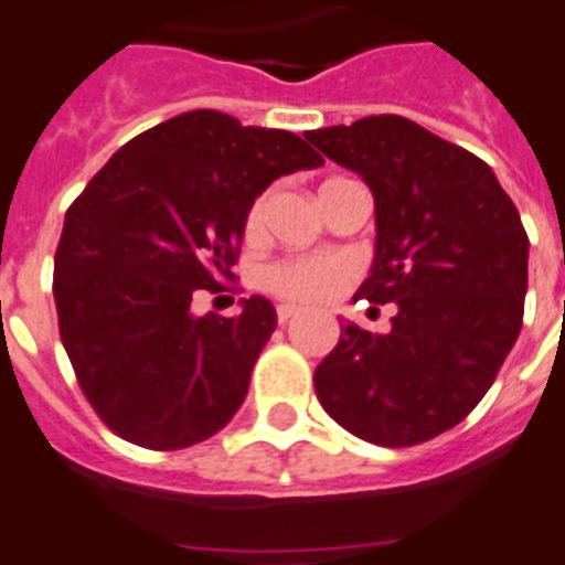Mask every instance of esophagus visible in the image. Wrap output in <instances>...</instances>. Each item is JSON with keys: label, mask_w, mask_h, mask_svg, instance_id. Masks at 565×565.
Instances as JSON below:
<instances>
[{"label": "esophagus", "mask_w": 565, "mask_h": 565, "mask_svg": "<svg viewBox=\"0 0 565 565\" xmlns=\"http://www.w3.org/2000/svg\"><path fill=\"white\" fill-rule=\"evenodd\" d=\"M295 315H297L295 306H277V320H279V323H288V320L295 318Z\"/></svg>", "instance_id": "esophagus-1"}]
</instances>
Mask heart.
Returning <instances> with one entry per match:
<instances>
[{"mask_svg": "<svg viewBox=\"0 0 565 565\" xmlns=\"http://www.w3.org/2000/svg\"><path fill=\"white\" fill-rule=\"evenodd\" d=\"M265 201H256L247 212L245 230L254 236L262 224ZM265 288L291 303H320L338 295L347 282V268L335 259H286L265 268Z\"/></svg>", "mask_w": 565, "mask_h": 565, "instance_id": "heart-1", "label": "heart"}]
</instances>
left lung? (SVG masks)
<instances>
[{
	"label": "left lung",
	"instance_id": "8db88e82",
	"mask_svg": "<svg viewBox=\"0 0 565 565\" xmlns=\"http://www.w3.org/2000/svg\"><path fill=\"white\" fill-rule=\"evenodd\" d=\"M306 139L373 192L376 256L355 300L396 306L385 335L341 329L315 370L318 399L367 444H426L481 403L516 344L522 218L484 160L394 113Z\"/></svg>",
	"mask_w": 565,
	"mask_h": 565
}]
</instances>
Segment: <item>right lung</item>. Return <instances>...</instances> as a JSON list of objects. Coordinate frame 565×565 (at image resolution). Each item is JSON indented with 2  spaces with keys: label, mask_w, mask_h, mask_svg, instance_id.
I'll return each instance as SVG.
<instances>
[{
  "label": "right lung",
  "mask_w": 565,
  "mask_h": 565,
  "mask_svg": "<svg viewBox=\"0 0 565 565\" xmlns=\"http://www.w3.org/2000/svg\"><path fill=\"white\" fill-rule=\"evenodd\" d=\"M318 166L297 134L189 110L121 146L72 201L54 254L57 327L110 431L171 452L233 419L277 311L265 297L236 318L189 306L236 279L256 198Z\"/></svg>",
  "instance_id": "obj_1"
}]
</instances>
